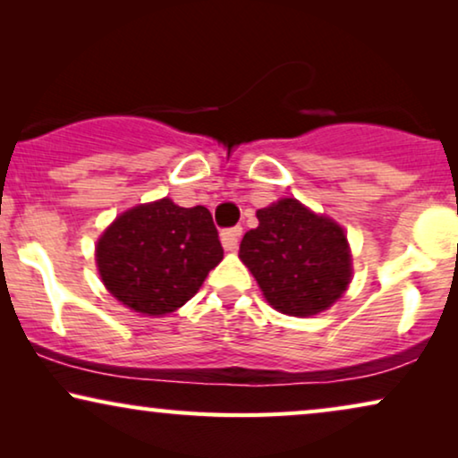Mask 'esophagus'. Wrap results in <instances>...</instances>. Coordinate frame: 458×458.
Returning a JSON list of instances; mask_svg holds the SVG:
<instances>
[{"instance_id": "esophagus-1", "label": "esophagus", "mask_w": 458, "mask_h": 458, "mask_svg": "<svg viewBox=\"0 0 458 458\" xmlns=\"http://www.w3.org/2000/svg\"><path fill=\"white\" fill-rule=\"evenodd\" d=\"M242 237V227L237 225V227H229L225 229L221 233V242H223V248L229 250V252H233V250L237 248V242H240Z\"/></svg>"}]
</instances>
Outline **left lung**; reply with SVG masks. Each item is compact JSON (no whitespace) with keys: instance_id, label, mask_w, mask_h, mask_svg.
I'll use <instances>...</instances> for the list:
<instances>
[{"instance_id":"left-lung-1","label":"left lung","mask_w":458,"mask_h":458,"mask_svg":"<svg viewBox=\"0 0 458 458\" xmlns=\"http://www.w3.org/2000/svg\"><path fill=\"white\" fill-rule=\"evenodd\" d=\"M259 227L240 243V259L284 315L329 309L350 284V250L342 227L285 198L256 212Z\"/></svg>"}]
</instances>
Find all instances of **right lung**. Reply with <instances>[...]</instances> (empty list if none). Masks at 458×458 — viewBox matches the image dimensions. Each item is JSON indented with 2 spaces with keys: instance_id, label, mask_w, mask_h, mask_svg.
I'll return each instance as SVG.
<instances>
[{
  "instance_id": "obj_1",
  "label": "right lung",
  "mask_w": 458,
  "mask_h": 458,
  "mask_svg": "<svg viewBox=\"0 0 458 458\" xmlns=\"http://www.w3.org/2000/svg\"><path fill=\"white\" fill-rule=\"evenodd\" d=\"M96 260L112 296L156 317L199 290L223 260V246L208 208H181L165 198L118 216L98 242Z\"/></svg>"
}]
</instances>
